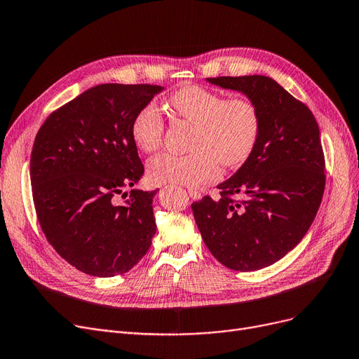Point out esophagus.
I'll return each mask as SVG.
<instances>
[{
  "label": "esophagus",
  "mask_w": 359,
  "mask_h": 359,
  "mask_svg": "<svg viewBox=\"0 0 359 359\" xmlns=\"http://www.w3.org/2000/svg\"><path fill=\"white\" fill-rule=\"evenodd\" d=\"M188 194H189V196H191L192 199H198V198H201V194H199V191H196V189H189V191H188Z\"/></svg>",
  "instance_id": "obj_1"
}]
</instances>
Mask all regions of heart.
Here are the masks:
<instances>
[{
    "instance_id": "1",
    "label": "heart",
    "mask_w": 359,
    "mask_h": 359,
    "mask_svg": "<svg viewBox=\"0 0 359 359\" xmlns=\"http://www.w3.org/2000/svg\"><path fill=\"white\" fill-rule=\"evenodd\" d=\"M175 113L195 124L191 154H160L148 163L154 183L198 186L218 176V163L226 168L242 165L258 142L261 114L254 101L226 98L220 92L188 85L170 97ZM135 145L144 151L158 149L164 136V120L154 104L135 116L130 128Z\"/></svg>"
}]
</instances>
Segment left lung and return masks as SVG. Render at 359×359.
<instances>
[{"label": "left lung", "instance_id": "8db88e82", "mask_svg": "<svg viewBox=\"0 0 359 359\" xmlns=\"http://www.w3.org/2000/svg\"><path fill=\"white\" fill-rule=\"evenodd\" d=\"M207 82L254 101L261 130L251 157L217 186L220 198L194 202V217L223 266L259 270L292 251L317 215L325 186L320 129L309 108L271 77L222 76Z\"/></svg>", "mask_w": 359, "mask_h": 359}]
</instances>
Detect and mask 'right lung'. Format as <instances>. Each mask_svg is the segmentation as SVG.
Masks as SVG:
<instances>
[{"mask_svg":"<svg viewBox=\"0 0 359 359\" xmlns=\"http://www.w3.org/2000/svg\"><path fill=\"white\" fill-rule=\"evenodd\" d=\"M164 88L104 83L51 113L30 155V183L46 241L70 266L95 277L128 273L157 230V191L132 189L144 175L130 128ZM124 195V194H123Z\"/></svg>","mask_w":359,"mask_h":359,"instance_id":"obj_1","label":"right lung"}]
</instances>
